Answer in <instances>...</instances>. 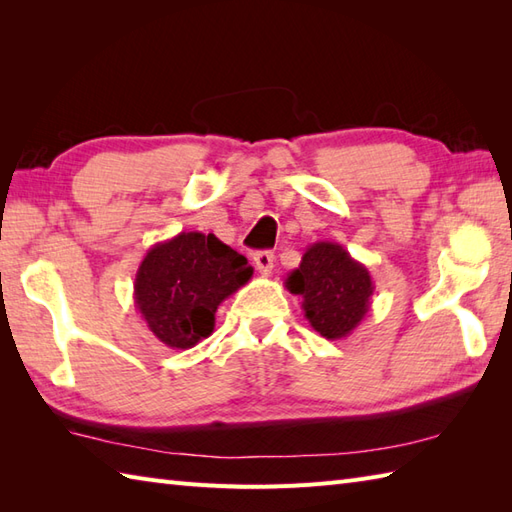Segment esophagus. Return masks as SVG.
<instances>
[{"mask_svg":"<svg viewBox=\"0 0 512 512\" xmlns=\"http://www.w3.org/2000/svg\"><path fill=\"white\" fill-rule=\"evenodd\" d=\"M253 262H255V266H257L259 273H262V275H268L270 270L275 268V255L270 253V250H259V253H255Z\"/></svg>","mask_w":512,"mask_h":512,"instance_id":"34e87169","label":"esophagus"}]
</instances>
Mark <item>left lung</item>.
Masks as SVG:
<instances>
[{"instance_id": "left-lung-1", "label": "left lung", "mask_w": 512, "mask_h": 512, "mask_svg": "<svg viewBox=\"0 0 512 512\" xmlns=\"http://www.w3.org/2000/svg\"><path fill=\"white\" fill-rule=\"evenodd\" d=\"M286 288L299 295L308 323L328 341L350 336L372 308L374 281L367 266L336 242H314L299 268L286 277Z\"/></svg>"}]
</instances>
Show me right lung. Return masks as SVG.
<instances>
[{"label":"right lung","instance_id":"1","mask_svg":"<svg viewBox=\"0 0 512 512\" xmlns=\"http://www.w3.org/2000/svg\"><path fill=\"white\" fill-rule=\"evenodd\" d=\"M253 277V266L213 233H178L147 250L134 303L147 328L171 350H189L215 328L220 303Z\"/></svg>","mask_w":512,"mask_h":512}]
</instances>
